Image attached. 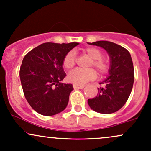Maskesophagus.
<instances>
[{
	"label": "esophagus",
	"mask_w": 151,
	"mask_h": 151,
	"mask_svg": "<svg viewBox=\"0 0 151 151\" xmlns=\"http://www.w3.org/2000/svg\"><path fill=\"white\" fill-rule=\"evenodd\" d=\"M73 87H74V89H83V88L84 87V85H81V84H73Z\"/></svg>",
	"instance_id": "obj_1"
}]
</instances>
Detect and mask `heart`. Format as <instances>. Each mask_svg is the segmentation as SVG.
I'll use <instances>...</instances> for the list:
<instances>
[{"mask_svg":"<svg viewBox=\"0 0 151 151\" xmlns=\"http://www.w3.org/2000/svg\"><path fill=\"white\" fill-rule=\"evenodd\" d=\"M84 54L91 58L89 67H93L96 69L101 75H104L108 73L109 65L106 60L103 59V52L99 49L93 47H88L83 50ZM77 62V56L75 52L70 50L65 55L63 59L62 65L66 70H72L75 66ZM96 77V72L93 69L90 68L87 70L76 69L70 72L67 76V80L70 82L75 84H81L92 80Z\"/></svg>","mask_w":151,"mask_h":151,"instance_id":"obj_1","label":"heart"}]
</instances>
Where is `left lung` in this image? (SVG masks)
<instances>
[{
	"mask_svg": "<svg viewBox=\"0 0 151 151\" xmlns=\"http://www.w3.org/2000/svg\"><path fill=\"white\" fill-rule=\"evenodd\" d=\"M89 45L104 49L110 58L109 76L100 84L96 97L88 99L92 110L100 114L114 113L127 101L134 81V69L131 55L127 50L109 41H96Z\"/></svg>",
	"mask_w": 151,
	"mask_h": 151,
	"instance_id": "obj_1",
	"label": "left lung"
}]
</instances>
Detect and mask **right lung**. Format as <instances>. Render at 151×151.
Wrapping results in <instances>:
<instances>
[{"instance_id":"obj_1","label":"right lung","mask_w":151,"mask_h":151,"mask_svg":"<svg viewBox=\"0 0 151 151\" xmlns=\"http://www.w3.org/2000/svg\"><path fill=\"white\" fill-rule=\"evenodd\" d=\"M78 42H45L36 47L24 57L20 78L25 99L41 115L60 113L67 107L73 90L71 84H63L66 77L63 59Z\"/></svg>"}]
</instances>
